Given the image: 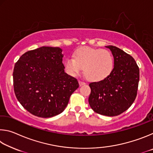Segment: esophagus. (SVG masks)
Segmentation results:
<instances>
[{
  "label": "esophagus",
  "instance_id": "obj_1",
  "mask_svg": "<svg viewBox=\"0 0 153 153\" xmlns=\"http://www.w3.org/2000/svg\"><path fill=\"white\" fill-rule=\"evenodd\" d=\"M85 84H86V83H85L84 82H82V81H80V80H79V84L80 86H83V85H84Z\"/></svg>",
  "mask_w": 153,
  "mask_h": 153
}]
</instances>
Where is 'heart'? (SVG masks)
I'll return each instance as SVG.
<instances>
[{"instance_id": "heart-1", "label": "heart", "mask_w": 153, "mask_h": 153, "mask_svg": "<svg viewBox=\"0 0 153 153\" xmlns=\"http://www.w3.org/2000/svg\"><path fill=\"white\" fill-rule=\"evenodd\" d=\"M73 57L67 58L64 62L65 70L72 77L79 75L84 68L86 77L98 82L107 77L113 69V56L105 49L81 48L75 52Z\"/></svg>"}]
</instances>
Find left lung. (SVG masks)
Returning a JSON list of instances; mask_svg holds the SVG:
<instances>
[{
  "mask_svg": "<svg viewBox=\"0 0 153 153\" xmlns=\"http://www.w3.org/2000/svg\"><path fill=\"white\" fill-rule=\"evenodd\" d=\"M106 47L113 54V69L105 79L89 84L88 102L94 112L113 117L126 111L135 100L140 71L132 56L116 46Z\"/></svg>",
  "mask_w": 153,
  "mask_h": 153,
  "instance_id": "8db88e82",
  "label": "left lung"
}]
</instances>
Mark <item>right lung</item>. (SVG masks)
Returning a JSON list of instances; mask_svg holds the SVG:
<instances>
[{
    "instance_id": "right-lung-1",
    "label": "right lung",
    "mask_w": 153,
    "mask_h": 153,
    "mask_svg": "<svg viewBox=\"0 0 153 153\" xmlns=\"http://www.w3.org/2000/svg\"><path fill=\"white\" fill-rule=\"evenodd\" d=\"M59 47L42 46L21 56L13 69V87L18 101L28 112L48 118L65 110L79 87L77 79L67 74Z\"/></svg>"
}]
</instances>
